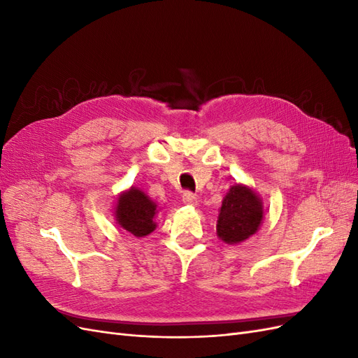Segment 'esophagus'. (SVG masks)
<instances>
[{"label":"esophagus","mask_w":358,"mask_h":358,"mask_svg":"<svg viewBox=\"0 0 358 358\" xmlns=\"http://www.w3.org/2000/svg\"><path fill=\"white\" fill-rule=\"evenodd\" d=\"M182 200H183V203H185V204H191V206H194V204L197 203V197H196V194L191 192V191H185V192H183Z\"/></svg>","instance_id":"obj_1"}]
</instances>
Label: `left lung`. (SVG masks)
I'll return each instance as SVG.
<instances>
[{"mask_svg":"<svg viewBox=\"0 0 358 358\" xmlns=\"http://www.w3.org/2000/svg\"><path fill=\"white\" fill-rule=\"evenodd\" d=\"M263 220V203L248 187L234 185L222 200L216 233L225 243H241L251 237Z\"/></svg>","mask_w":358,"mask_h":358,"instance_id":"obj_1","label":"left lung"}]
</instances>
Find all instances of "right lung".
Masks as SVG:
<instances>
[{"instance_id":"1","label":"right lung","mask_w":358,"mask_h":358,"mask_svg":"<svg viewBox=\"0 0 358 358\" xmlns=\"http://www.w3.org/2000/svg\"><path fill=\"white\" fill-rule=\"evenodd\" d=\"M155 212L157 204L143 191L131 188L117 200L116 221L127 231L143 237L155 230Z\"/></svg>"}]
</instances>
